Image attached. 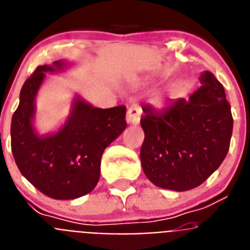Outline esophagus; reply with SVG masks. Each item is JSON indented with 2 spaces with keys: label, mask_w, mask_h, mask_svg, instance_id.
Instances as JSON below:
<instances>
[{
  "label": "esophagus",
  "mask_w": 250,
  "mask_h": 250,
  "mask_svg": "<svg viewBox=\"0 0 250 250\" xmlns=\"http://www.w3.org/2000/svg\"><path fill=\"white\" fill-rule=\"evenodd\" d=\"M140 115L141 110L138 105L130 106L126 114V121L129 124H132V125H138L140 123Z\"/></svg>",
  "instance_id": "obj_1"
}]
</instances>
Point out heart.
<instances>
[{"label": "heart", "instance_id": "b5f03b06", "mask_svg": "<svg viewBox=\"0 0 250 250\" xmlns=\"http://www.w3.org/2000/svg\"><path fill=\"white\" fill-rule=\"evenodd\" d=\"M156 103H158V104H163V100H161V99H158V100H156Z\"/></svg>", "mask_w": 250, "mask_h": 250}]
</instances>
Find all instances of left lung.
<instances>
[{"mask_svg":"<svg viewBox=\"0 0 250 250\" xmlns=\"http://www.w3.org/2000/svg\"><path fill=\"white\" fill-rule=\"evenodd\" d=\"M199 80L202 86L189 100L178 99L163 111L143 107L141 167L159 188L185 191L199 187L228 154L233 116L224 87L209 71Z\"/></svg>","mask_w":250,"mask_h":250,"instance_id":"obj_1","label":"left lung"}]
</instances>
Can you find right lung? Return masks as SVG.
I'll use <instances>...</instances> for the list:
<instances>
[{
    "mask_svg": "<svg viewBox=\"0 0 250 250\" xmlns=\"http://www.w3.org/2000/svg\"><path fill=\"white\" fill-rule=\"evenodd\" d=\"M63 60L39 66L20 92L11 121V147L21 174L52 199L70 200L89 194L100 178L101 156L126 129V107H94L76 95L71 111L57 131L40 135L35 129L37 92L46 72H61Z\"/></svg>",
    "mask_w": 250,
    "mask_h": 250,
    "instance_id": "1",
    "label": "right lung"
}]
</instances>
